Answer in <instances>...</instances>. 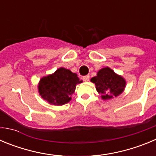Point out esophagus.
<instances>
[{"mask_svg":"<svg viewBox=\"0 0 156 156\" xmlns=\"http://www.w3.org/2000/svg\"><path fill=\"white\" fill-rule=\"evenodd\" d=\"M83 81H88L90 80V76L86 75L84 76H83Z\"/></svg>","mask_w":156,"mask_h":156,"instance_id":"esophagus-1","label":"esophagus"}]
</instances>
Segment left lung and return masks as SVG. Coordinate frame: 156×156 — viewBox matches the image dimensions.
I'll list each match as a JSON object with an SVG mask.
<instances>
[{"mask_svg":"<svg viewBox=\"0 0 156 156\" xmlns=\"http://www.w3.org/2000/svg\"><path fill=\"white\" fill-rule=\"evenodd\" d=\"M91 82L95 83L96 89L104 100L116 97L124 90L126 81L108 67L101 69L98 72L96 76L91 78Z\"/></svg>","mask_w":156,"mask_h":156,"instance_id":"8db88e82","label":"left lung"}]
</instances>
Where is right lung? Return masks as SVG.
Masks as SVG:
<instances>
[{
	"mask_svg": "<svg viewBox=\"0 0 156 156\" xmlns=\"http://www.w3.org/2000/svg\"><path fill=\"white\" fill-rule=\"evenodd\" d=\"M82 82L76 73L60 68L55 73L43 77L38 89L41 97L50 104L62 105L71 100L76 85Z\"/></svg>",
	"mask_w": 156,
	"mask_h": 156,
	"instance_id": "obj_1",
	"label": "right lung"
}]
</instances>
